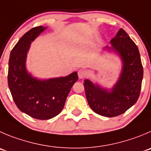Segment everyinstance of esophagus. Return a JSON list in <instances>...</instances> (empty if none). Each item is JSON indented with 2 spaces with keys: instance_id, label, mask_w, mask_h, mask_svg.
<instances>
[{
  "instance_id": "esophagus-1",
  "label": "esophagus",
  "mask_w": 151,
  "mask_h": 151,
  "mask_svg": "<svg viewBox=\"0 0 151 151\" xmlns=\"http://www.w3.org/2000/svg\"><path fill=\"white\" fill-rule=\"evenodd\" d=\"M87 70H84V69H81V70H79L78 71V77H79V78H81V79L84 78V77L87 76Z\"/></svg>"
}]
</instances>
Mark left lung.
<instances>
[{"mask_svg": "<svg viewBox=\"0 0 151 151\" xmlns=\"http://www.w3.org/2000/svg\"><path fill=\"white\" fill-rule=\"evenodd\" d=\"M113 50L122 60V71L110 91L84 81L87 102L90 108L101 116L115 117L125 113L137 101L142 88L143 67L139 49L123 29L110 41Z\"/></svg>", "mask_w": 151, "mask_h": 151, "instance_id": "8db88e82", "label": "left lung"}]
</instances>
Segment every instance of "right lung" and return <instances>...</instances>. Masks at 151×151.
<instances>
[{"label":"right lung","instance_id":"1","mask_svg":"<svg viewBox=\"0 0 151 151\" xmlns=\"http://www.w3.org/2000/svg\"><path fill=\"white\" fill-rule=\"evenodd\" d=\"M47 27H34L26 32L11 51L8 85L12 99L21 112L36 119L55 117L63 110L67 97L78 80L76 72L65 77L40 80L27 73L25 63L30 44Z\"/></svg>","mask_w":151,"mask_h":151}]
</instances>
